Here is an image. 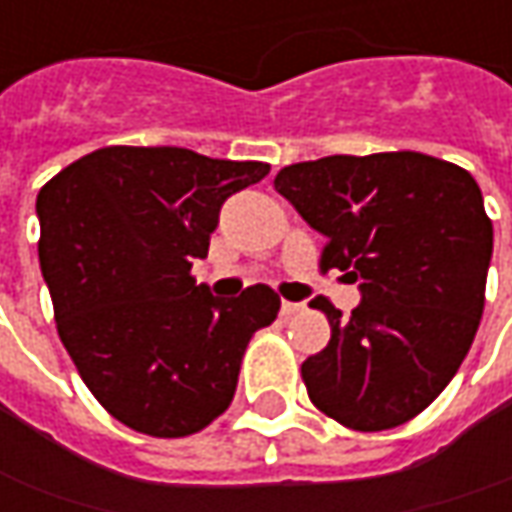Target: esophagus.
<instances>
[{
	"label": "esophagus",
	"mask_w": 512,
	"mask_h": 512,
	"mask_svg": "<svg viewBox=\"0 0 512 512\" xmlns=\"http://www.w3.org/2000/svg\"><path fill=\"white\" fill-rule=\"evenodd\" d=\"M306 306L303 303H291V300H283L280 303V317H291V314H297V311H303Z\"/></svg>",
	"instance_id": "esophagus-1"
}]
</instances>
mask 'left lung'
<instances>
[{
  "instance_id": "8db88e82",
  "label": "left lung",
  "mask_w": 512,
  "mask_h": 512,
  "mask_svg": "<svg viewBox=\"0 0 512 512\" xmlns=\"http://www.w3.org/2000/svg\"><path fill=\"white\" fill-rule=\"evenodd\" d=\"M274 189L326 238L323 266L360 289L331 340L303 362L309 399L351 431L422 414L470 351L485 309L493 223L482 189L422 152L328 155L283 167Z\"/></svg>"
}]
</instances>
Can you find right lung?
Here are the masks:
<instances>
[{
  "mask_svg": "<svg viewBox=\"0 0 512 512\" xmlns=\"http://www.w3.org/2000/svg\"><path fill=\"white\" fill-rule=\"evenodd\" d=\"M266 175L263 161L184 147H104L42 186L39 263L59 337L127 428L175 439L229 408L246 345L280 297L257 283L221 300L189 269L226 198Z\"/></svg>",
  "mask_w": 512,
  "mask_h": 512,
  "instance_id": "right-lung-1",
  "label": "right lung"
}]
</instances>
